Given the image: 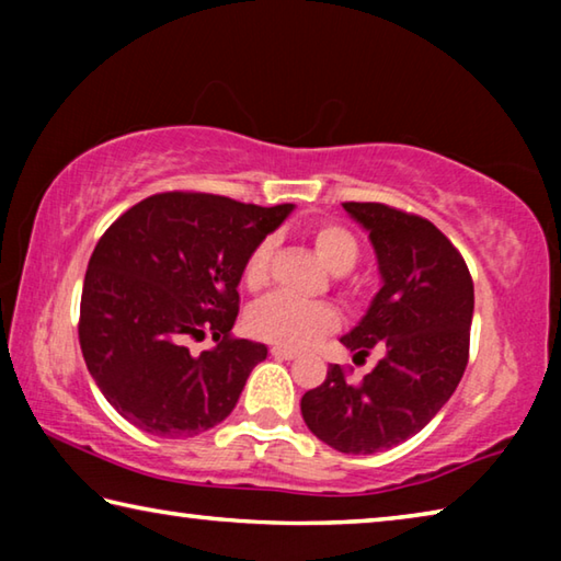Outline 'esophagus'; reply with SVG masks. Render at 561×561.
<instances>
[{
  "mask_svg": "<svg viewBox=\"0 0 561 561\" xmlns=\"http://www.w3.org/2000/svg\"><path fill=\"white\" fill-rule=\"evenodd\" d=\"M270 354H272L274 358H279V360H294V358L299 356L297 351H291V348H282V346H272V348H270Z\"/></svg>",
  "mask_w": 561,
  "mask_h": 561,
  "instance_id": "obj_1",
  "label": "esophagus"
}]
</instances>
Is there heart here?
<instances>
[{
    "instance_id": "obj_1",
    "label": "heart",
    "mask_w": 561,
    "mask_h": 561,
    "mask_svg": "<svg viewBox=\"0 0 561 561\" xmlns=\"http://www.w3.org/2000/svg\"><path fill=\"white\" fill-rule=\"evenodd\" d=\"M311 240H314L319 260L331 272L346 274L348 270H354L360 247L354 232L346 230L344 225H319L314 234H311ZM272 254L274 240L272 237H264L244 262L242 282L247 289L257 291L270 282ZM247 324H250L254 336L270 341V344L284 348H307L339 327V314L334 307H329L324 301H307L291 297L287 291H274L270 297L254 304L250 309V317H247Z\"/></svg>"
}]
</instances>
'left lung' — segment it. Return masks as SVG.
<instances>
[{
	"label": "left lung",
	"instance_id": "left-lung-1",
	"mask_svg": "<svg viewBox=\"0 0 561 561\" xmlns=\"http://www.w3.org/2000/svg\"><path fill=\"white\" fill-rule=\"evenodd\" d=\"M368 232L381 289L358 327L341 336L356 358H381L351 383L331 364L324 383L301 396L309 431L339 453L371 455L423 431L448 403L468 366L474 309L462 254L438 227L381 203H344Z\"/></svg>",
	"mask_w": 561,
	"mask_h": 561
}]
</instances>
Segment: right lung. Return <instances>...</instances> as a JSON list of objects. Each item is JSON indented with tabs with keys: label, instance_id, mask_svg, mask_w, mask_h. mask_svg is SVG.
Instances as JSON below:
<instances>
[{
	"label": "right lung",
	"instance_id": "right-lung-1",
	"mask_svg": "<svg viewBox=\"0 0 561 561\" xmlns=\"http://www.w3.org/2000/svg\"><path fill=\"white\" fill-rule=\"evenodd\" d=\"M294 205H244L210 193L150 195L93 250L79 341L106 401L136 428L193 438L232 413L267 346L234 339L244 262ZM214 334L195 357L186 344Z\"/></svg>",
	"mask_w": 561,
	"mask_h": 561
}]
</instances>
